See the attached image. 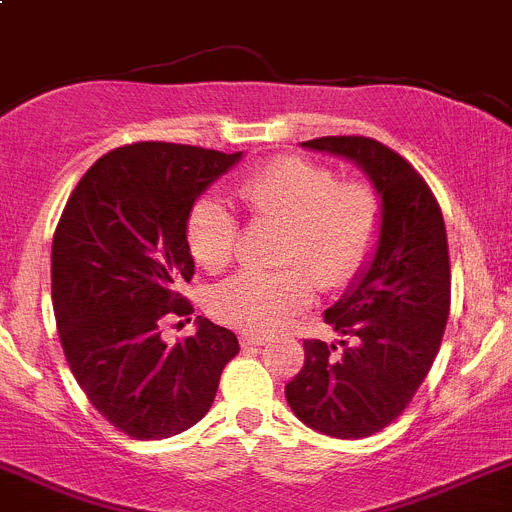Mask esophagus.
<instances>
[{"mask_svg":"<svg viewBox=\"0 0 512 512\" xmlns=\"http://www.w3.org/2000/svg\"><path fill=\"white\" fill-rule=\"evenodd\" d=\"M239 342H242V347L250 349V347H265L270 339L267 336H260V334H242L239 336Z\"/></svg>","mask_w":512,"mask_h":512,"instance_id":"1","label":"esophagus"}]
</instances>
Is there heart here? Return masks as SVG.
<instances>
[{
  "instance_id": "b5f03b06",
  "label": "heart",
  "mask_w": 512,
  "mask_h": 512,
  "mask_svg": "<svg viewBox=\"0 0 512 512\" xmlns=\"http://www.w3.org/2000/svg\"><path fill=\"white\" fill-rule=\"evenodd\" d=\"M237 196L255 216L285 222L280 273L247 270L211 293V313L234 329L275 334L316 301V283L342 288L365 265L380 206L365 183H339L329 168L303 158H278L242 178ZM237 219L227 201L204 196L186 219L193 260L219 273L237 250ZM317 280L313 281L312 278Z\"/></svg>"
}]
</instances>
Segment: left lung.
I'll list each match as a JSON object with an SVG mask.
<instances>
[{
  "label": "left lung",
  "mask_w": 512,
  "mask_h": 512,
  "mask_svg": "<svg viewBox=\"0 0 512 512\" xmlns=\"http://www.w3.org/2000/svg\"><path fill=\"white\" fill-rule=\"evenodd\" d=\"M357 165L380 199L375 250L324 311L339 342H303L285 385L298 421L334 439H365L393 423L434 365L449 319V245L434 193L408 160L370 137L301 142Z\"/></svg>",
  "instance_id": "obj_1"
}]
</instances>
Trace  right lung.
Returning <instances> with one entry per match:
<instances>
[{
    "label": "right lung",
    "mask_w": 512,
    "mask_h": 512,
    "mask_svg": "<svg viewBox=\"0 0 512 512\" xmlns=\"http://www.w3.org/2000/svg\"><path fill=\"white\" fill-rule=\"evenodd\" d=\"M242 153L135 142L96 160L53 237V311L63 354L96 411L132 439L176 436L209 413L237 336L209 319L165 344L168 313L193 278L186 219Z\"/></svg>",
    "instance_id": "1"
}]
</instances>
